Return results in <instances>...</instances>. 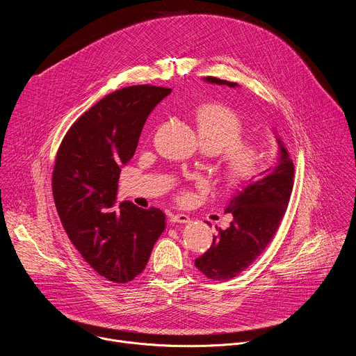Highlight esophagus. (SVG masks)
<instances>
[{
    "label": "esophagus",
    "mask_w": 356,
    "mask_h": 356,
    "mask_svg": "<svg viewBox=\"0 0 356 356\" xmlns=\"http://www.w3.org/2000/svg\"><path fill=\"white\" fill-rule=\"evenodd\" d=\"M169 221L170 222H180V224H187L190 222V217L186 214H170L169 216Z\"/></svg>",
    "instance_id": "obj_1"
}]
</instances>
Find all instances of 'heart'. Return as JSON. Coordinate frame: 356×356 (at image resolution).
Segmentation results:
<instances>
[{
	"mask_svg": "<svg viewBox=\"0 0 356 356\" xmlns=\"http://www.w3.org/2000/svg\"><path fill=\"white\" fill-rule=\"evenodd\" d=\"M195 125L200 142L204 149L221 154L218 172L228 188H242L255 181L268 162V152L262 143L246 142V129L242 117L231 107L207 103L195 111ZM191 193L183 190L180 201H190Z\"/></svg>",
	"mask_w": 356,
	"mask_h": 356,
	"instance_id": "b5f03b06",
	"label": "heart"
}]
</instances>
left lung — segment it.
<instances>
[{
	"label": "left lung",
	"instance_id": "obj_1",
	"mask_svg": "<svg viewBox=\"0 0 356 356\" xmlns=\"http://www.w3.org/2000/svg\"><path fill=\"white\" fill-rule=\"evenodd\" d=\"M206 80L236 86L211 76ZM265 173L264 179L253 181L232 197L225 209V213L234 217L229 227L218 229L210 249L195 259V268L209 279L229 280L246 270L279 229L294 184V165L282 143L279 165Z\"/></svg>",
	"mask_w": 356,
	"mask_h": 356
}]
</instances>
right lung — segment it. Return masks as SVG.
I'll return each mask as SVG.
<instances>
[{"mask_svg":"<svg viewBox=\"0 0 356 356\" xmlns=\"http://www.w3.org/2000/svg\"><path fill=\"white\" fill-rule=\"evenodd\" d=\"M172 88L129 86L99 99L66 132L52 191L60 221L84 261L114 283L143 272L165 231V214L131 201L115 204L121 165L135 154L150 111Z\"/></svg>","mask_w":356,"mask_h":356,"instance_id":"obj_1","label":"right lung"}]
</instances>
